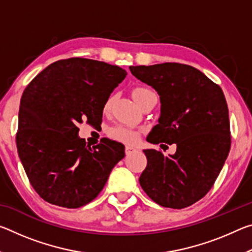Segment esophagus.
<instances>
[{"mask_svg":"<svg viewBox=\"0 0 252 252\" xmlns=\"http://www.w3.org/2000/svg\"><path fill=\"white\" fill-rule=\"evenodd\" d=\"M135 150H136L135 148L131 147V146H126V156L132 155V153H133Z\"/></svg>","mask_w":252,"mask_h":252,"instance_id":"34e87169","label":"esophagus"}]
</instances>
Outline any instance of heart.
Returning a JSON list of instances; mask_svg holds the SVG:
<instances>
[{
    "label": "heart",
    "mask_w": 252,
    "mask_h": 252,
    "mask_svg": "<svg viewBox=\"0 0 252 252\" xmlns=\"http://www.w3.org/2000/svg\"><path fill=\"white\" fill-rule=\"evenodd\" d=\"M152 91L149 90L147 88H135L133 91H132V96L135 100L136 103H140L142 101V99L149 93H151ZM113 97L110 96L108 100L105 101V103L103 105V111L106 112L110 109V105L112 103ZM109 136L111 139L116 140V141L119 142H123V143H133L136 141L139 136V131L133 129V127L126 126H116L113 127H111L109 130Z\"/></svg>",
    "instance_id": "b5f03b06"
}]
</instances>
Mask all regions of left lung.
I'll return each mask as SVG.
<instances>
[{"instance_id": "obj_1", "label": "left lung", "mask_w": 252, "mask_h": 252, "mask_svg": "<svg viewBox=\"0 0 252 252\" xmlns=\"http://www.w3.org/2000/svg\"><path fill=\"white\" fill-rule=\"evenodd\" d=\"M129 69L160 95L159 123L147 141L177 144L176 153L168 157L155 149L143 150L148 164L140 186L162 207H189L209 192L229 155L231 136L223 92L191 65L161 63Z\"/></svg>"}]
</instances>
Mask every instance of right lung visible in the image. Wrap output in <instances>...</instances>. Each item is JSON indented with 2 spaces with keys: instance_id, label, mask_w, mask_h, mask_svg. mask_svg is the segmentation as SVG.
Returning a JSON list of instances; mask_svg holds the SVG:
<instances>
[{
  "instance_id": "right-lung-1",
  "label": "right lung",
  "mask_w": 252,
  "mask_h": 252,
  "mask_svg": "<svg viewBox=\"0 0 252 252\" xmlns=\"http://www.w3.org/2000/svg\"><path fill=\"white\" fill-rule=\"evenodd\" d=\"M126 71L95 60L71 58L50 64L21 97L16 147L40 197L55 206L80 208L97 197L125 146L103 138L90 147L79 125L102 121L103 105Z\"/></svg>"
}]
</instances>
